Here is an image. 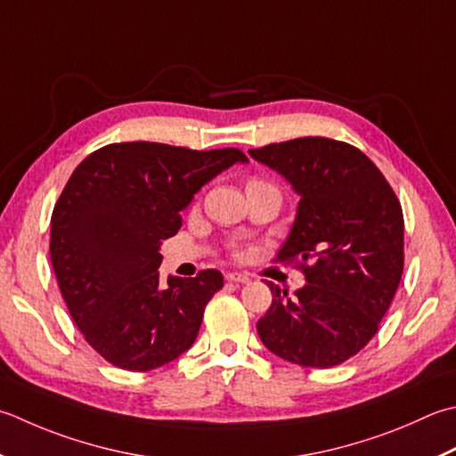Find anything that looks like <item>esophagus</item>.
Segmentation results:
<instances>
[{"mask_svg":"<svg viewBox=\"0 0 456 456\" xmlns=\"http://www.w3.org/2000/svg\"><path fill=\"white\" fill-rule=\"evenodd\" d=\"M227 281H229V282H240V284H245V282H248L251 279H248V274H245V273H229V274H227Z\"/></svg>","mask_w":456,"mask_h":456,"instance_id":"34e87169","label":"esophagus"}]
</instances>
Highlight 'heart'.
<instances>
[{
  "label": "heart",
  "mask_w": 456,
  "mask_h": 456,
  "mask_svg": "<svg viewBox=\"0 0 456 456\" xmlns=\"http://www.w3.org/2000/svg\"><path fill=\"white\" fill-rule=\"evenodd\" d=\"M253 183H263V182H256V180H253L251 183H248V185H253Z\"/></svg>",
  "instance_id": "obj_1"
}]
</instances>
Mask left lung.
<instances>
[{
	"instance_id": "obj_1",
	"label": "left lung",
	"mask_w": 456,
	"mask_h": 456,
	"mask_svg": "<svg viewBox=\"0 0 456 456\" xmlns=\"http://www.w3.org/2000/svg\"><path fill=\"white\" fill-rule=\"evenodd\" d=\"M300 195L276 255L306 284L289 298L269 282L273 305L256 322L266 350L302 368L350 360L378 332L403 274V211L371 159L346 142L306 136L248 150Z\"/></svg>"
}]
</instances>
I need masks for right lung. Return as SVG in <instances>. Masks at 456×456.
I'll return each mask as SVG.
<instances>
[{
  "label": "right lung",
  "mask_w": 456,
  "mask_h": 456,
  "mask_svg": "<svg viewBox=\"0 0 456 456\" xmlns=\"http://www.w3.org/2000/svg\"><path fill=\"white\" fill-rule=\"evenodd\" d=\"M237 162H248L237 148L122 142L93 151L69 177L51 216L53 271L85 340L116 368H162L198 338L223 274L162 284L159 245L182 227L193 195Z\"/></svg>",
  "instance_id": "1"
}]
</instances>
